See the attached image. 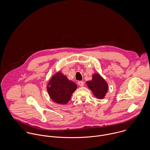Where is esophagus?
<instances>
[{"mask_svg":"<svg viewBox=\"0 0 150 150\" xmlns=\"http://www.w3.org/2000/svg\"><path fill=\"white\" fill-rule=\"evenodd\" d=\"M78 84H79V85L80 86H83L84 84V82H83V81H79V82H78Z\"/></svg>","mask_w":150,"mask_h":150,"instance_id":"1","label":"esophagus"}]
</instances>
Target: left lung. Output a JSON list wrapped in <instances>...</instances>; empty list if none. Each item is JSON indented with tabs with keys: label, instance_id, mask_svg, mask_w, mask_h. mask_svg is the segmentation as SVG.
Wrapping results in <instances>:
<instances>
[{
	"label": "left lung",
	"instance_id": "obj_1",
	"mask_svg": "<svg viewBox=\"0 0 150 150\" xmlns=\"http://www.w3.org/2000/svg\"><path fill=\"white\" fill-rule=\"evenodd\" d=\"M86 84L96 98L102 99L105 97L108 89V84L99 74H93L92 80L87 81Z\"/></svg>",
	"mask_w": 150,
	"mask_h": 150
}]
</instances>
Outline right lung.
Masks as SVG:
<instances>
[{
	"label": "right lung",
	"mask_w": 150,
	"mask_h": 150,
	"mask_svg": "<svg viewBox=\"0 0 150 150\" xmlns=\"http://www.w3.org/2000/svg\"><path fill=\"white\" fill-rule=\"evenodd\" d=\"M77 86L69 80L60 71L55 73L50 80L47 90L52 100L58 104L66 105L70 100Z\"/></svg>",
	"instance_id": "right-lung-1"
}]
</instances>
